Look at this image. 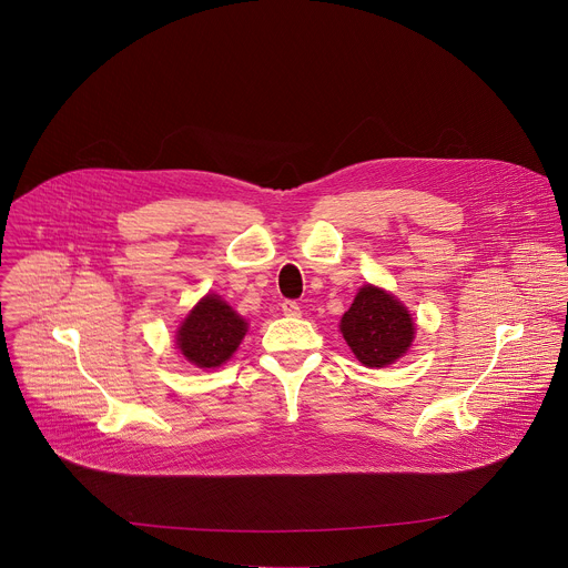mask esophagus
I'll return each mask as SVG.
<instances>
[{
	"label": "esophagus",
	"instance_id": "obj_1",
	"mask_svg": "<svg viewBox=\"0 0 568 568\" xmlns=\"http://www.w3.org/2000/svg\"><path fill=\"white\" fill-rule=\"evenodd\" d=\"M283 314L285 316H301V305L296 301H283Z\"/></svg>",
	"mask_w": 568,
	"mask_h": 568
}]
</instances>
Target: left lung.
I'll return each mask as SVG.
<instances>
[{
	"label": "left lung",
	"instance_id": "8db88e82",
	"mask_svg": "<svg viewBox=\"0 0 568 568\" xmlns=\"http://www.w3.org/2000/svg\"><path fill=\"white\" fill-rule=\"evenodd\" d=\"M341 332L367 367L398 361L414 341V321L407 307L381 287L365 285L341 321Z\"/></svg>",
	"mask_w": 568,
	"mask_h": 568
}]
</instances>
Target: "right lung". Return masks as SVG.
<instances>
[{"label":"right lung","instance_id":"1","mask_svg":"<svg viewBox=\"0 0 568 568\" xmlns=\"http://www.w3.org/2000/svg\"><path fill=\"white\" fill-rule=\"evenodd\" d=\"M247 323L219 296H205L183 321L176 343L196 367H219L239 347Z\"/></svg>","mask_w":568,"mask_h":568}]
</instances>
